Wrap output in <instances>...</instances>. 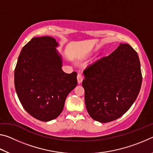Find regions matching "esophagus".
Returning <instances> with one entry per match:
<instances>
[{
  "instance_id": "34e87169",
  "label": "esophagus",
  "mask_w": 153,
  "mask_h": 153,
  "mask_svg": "<svg viewBox=\"0 0 153 153\" xmlns=\"http://www.w3.org/2000/svg\"><path fill=\"white\" fill-rule=\"evenodd\" d=\"M83 78H84V77H83L82 75L81 74H77V82H78V84H81L82 82L83 81Z\"/></svg>"
}]
</instances>
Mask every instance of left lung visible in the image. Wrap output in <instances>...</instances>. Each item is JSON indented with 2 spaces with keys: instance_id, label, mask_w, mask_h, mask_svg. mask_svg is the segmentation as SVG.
Returning a JSON list of instances; mask_svg holds the SVG:
<instances>
[{
  "instance_id": "8db88e82",
  "label": "left lung",
  "mask_w": 153,
  "mask_h": 153,
  "mask_svg": "<svg viewBox=\"0 0 153 153\" xmlns=\"http://www.w3.org/2000/svg\"><path fill=\"white\" fill-rule=\"evenodd\" d=\"M85 104L93 120L107 123L121 117L135 102L142 77L136 52L128 44L84 71Z\"/></svg>"
}]
</instances>
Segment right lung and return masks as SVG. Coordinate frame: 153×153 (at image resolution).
I'll list each match as a JSON object with an SVG mask.
<instances>
[{
  "instance_id": "1",
  "label": "right lung",
  "mask_w": 153,
  "mask_h": 153,
  "mask_svg": "<svg viewBox=\"0 0 153 153\" xmlns=\"http://www.w3.org/2000/svg\"><path fill=\"white\" fill-rule=\"evenodd\" d=\"M59 43L50 36L33 38L23 48L15 69V88L23 107L42 121L61 113L67 95L77 84V73L62 70Z\"/></svg>"
}]
</instances>
